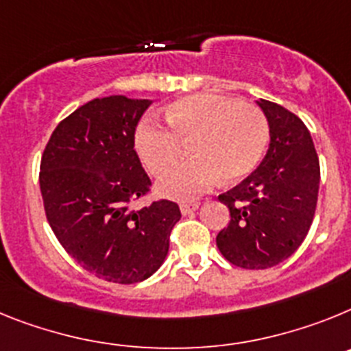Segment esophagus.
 I'll return each mask as SVG.
<instances>
[{
	"instance_id": "1",
	"label": "esophagus",
	"mask_w": 351,
	"mask_h": 351,
	"mask_svg": "<svg viewBox=\"0 0 351 351\" xmlns=\"http://www.w3.org/2000/svg\"><path fill=\"white\" fill-rule=\"evenodd\" d=\"M197 206H199V203H182V205H180V210H182L184 215H191L194 210H197Z\"/></svg>"
}]
</instances>
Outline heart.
Instances as JSON below:
<instances>
[{"label":"heart","mask_w":351,"mask_h":351,"mask_svg":"<svg viewBox=\"0 0 351 351\" xmlns=\"http://www.w3.org/2000/svg\"><path fill=\"white\" fill-rule=\"evenodd\" d=\"M167 127L145 121L136 148L146 169L160 176L178 162L181 146L191 145V163L167 173L158 191L176 199H194L217 184L251 175L261 162L270 125L260 108L219 95L178 99L166 111Z\"/></svg>","instance_id":"b5f03b06"}]
</instances>
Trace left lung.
Masks as SVG:
<instances>
[{"label":"left lung","mask_w":351,"mask_h":351,"mask_svg":"<svg viewBox=\"0 0 351 351\" xmlns=\"http://www.w3.org/2000/svg\"><path fill=\"white\" fill-rule=\"evenodd\" d=\"M270 125L263 162L242 184L221 194L230 222L217 247L230 263L249 270L279 265L306 239L319 189V160L304 121L279 104L260 100Z\"/></svg>","instance_id":"obj_1"}]
</instances>
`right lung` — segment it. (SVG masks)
I'll list each match as a JSON object with an SVG mask.
<instances>
[{"label":"right lung","mask_w":351,"mask_h":351,"mask_svg":"<svg viewBox=\"0 0 351 351\" xmlns=\"http://www.w3.org/2000/svg\"><path fill=\"white\" fill-rule=\"evenodd\" d=\"M150 100L93 99L62 120L40 160L45 217L62 247L84 270L134 285L162 265L182 213L157 199L136 210L152 180L134 150L136 127Z\"/></svg>","instance_id":"obj_1"}]
</instances>
